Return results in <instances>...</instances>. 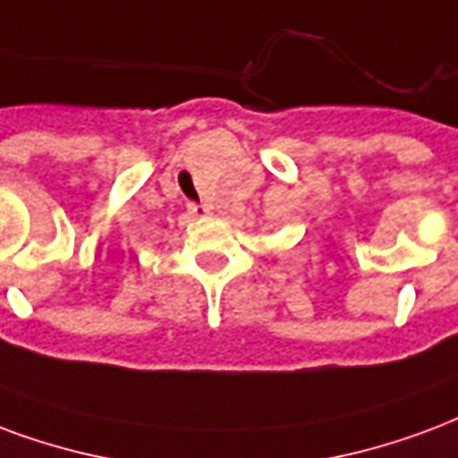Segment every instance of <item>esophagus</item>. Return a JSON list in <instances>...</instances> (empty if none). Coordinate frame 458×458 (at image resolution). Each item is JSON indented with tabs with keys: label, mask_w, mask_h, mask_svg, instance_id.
<instances>
[{
	"label": "esophagus",
	"mask_w": 458,
	"mask_h": 458,
	"mask_svg": "<svg viewBox=\"0 0 458 458\" xmlns=\"http://www.w3.org/2000/svg\"><path fill=\"white\" fill-rule=\"evenodd\" d=\"M186 211L191 218H203V216H208L211 208L208 206H203V203H186Z\"/></svg>",
	"instance_id": "1"
}]
</instances>
